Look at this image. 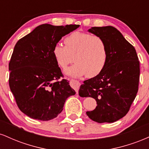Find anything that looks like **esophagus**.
Listing matches in <instances>:
<instances>
[{
    "instance_id": "1",
    "label": "esophagus",
    "mask_w": 149,
    "mask_h": 149,
    "mask_svg": "<svg viewBox=\"0 0 149 149\" xmlns=\"http://www.w3.org/2000/svg\"><path fill=\"white\" fill-rule=\"evenodd\" d=\"M71 85L72 86V88L76 90V93L78 94V90H79V88L80 86V83L79 80L71 79Z\"/></svg>"
}]
</instances>
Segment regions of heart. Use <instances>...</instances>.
<instances>
[{"label": "heart", "instance_id": "1", "mask_svg": "<svg viewBox=\"0 0 149 149\" xmlns=\"http://www.w3.org/2000/svg\"><path fill=\"white\" fill-rule=\"evenodd\" d=\"M65 46L57 44L52 54L59 68L65 69L73 61L75 64L66 71L69 76L93 77L107 64L108 49L102 38L92 33L75 31L64 38Z\"/></svg>", "mask_w": 149, "mask_h": 149}]
</instances>
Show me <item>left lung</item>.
Segmentation results:
<instances>
[{"label":"left lung","mask_w":149,"mask_h":149,"mask_svg":"<svg viewBox=\"0 0 149 149\" xmlns=\"http://www.w3.org/2000/svg\"><path fill=\"white\" fill-rule=\"evenodd\" d=\"M89 32L107 44L108 59L101 72L83 82L80 97H91L97 107L87 115L95 122L113 123L129 111L139 90V60L134 46L111 26L92 27Z\"/></svg>","instance_id":"1"}]
</instances>
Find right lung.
Returning <instances> with one entry per match:
<instances>
[{"mask_svg":"<svg viewBox=\"0 0 149 149\" xmlns=\"http://www.w3.org/2000/svg\"><path fill=\"white\" fill-rule=\"evenodd\" d=\"M79 25L42 24L18 40L9 62V85L17 105L31 118L46 121L62 111L76 94L52 54L54 46Z\"/></svg>","mask_w":149,"mask_h":149,"instance_id":"1","label":"right lung"}]
</instances>
